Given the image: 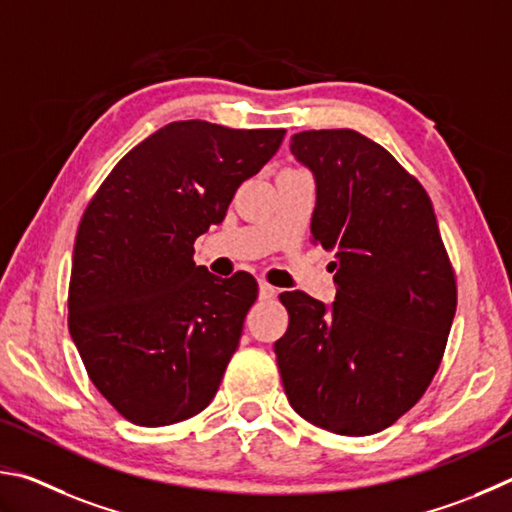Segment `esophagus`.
I'll return each instance as SVG.
<instances>
[{
  "label": "esophagus",
  "mask_w": 512,
  "mask_h": 512,
  "mask_svg": "<svg viewBox=\"0 0 512 512\" xmlns=\"http://www.w3.org/2000/svg\"><path fill=\"white\" fill-rule=\"evenodd\" d=\"M258 292H261V299H274L276 292H279V290H276L274 285H270L267 281H261V283H258Z\"/></svg>",
  "instance_id": "esophagus-1"
}]
</instances>
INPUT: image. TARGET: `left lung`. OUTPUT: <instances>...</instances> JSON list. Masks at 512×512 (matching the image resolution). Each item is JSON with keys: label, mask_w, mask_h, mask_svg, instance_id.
<instances>
[{"label": "left lung", "mask_w": 512, "mask_h": 512, "mask_svg": "<svg viewBox=\"0 0 512 512\" xmlns=\"http://www.w3.org/2000/svg\"><path fill=\"white\" fill-rule=\"evenodd\" d=\"M292 155L317 182L312 242L335 249L333 306L283 292L274 344L285 396L308 423L369 436L423 398L456 312V276L432 200L389 150L355 130H308Z\"/></svg>", "instance_id": "8db88e82"}]
</instances>
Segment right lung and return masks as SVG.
Wrapping results in <instances>:
<instances>
[{
  "label": "right lung",
  "instance_id": "right-lung-1",
  "mask_svg": "<svg viewBox=\"0 0 512 512\" xmlns=\"http://www.w3.org/2000/svg\"><path fill=\"white\" fill-rule=\"evenodd\" d=\"M283 137V128L168 123L89 200L71 261L69 333L89 380L130 423H179L218 391L258 283L206 272L193 242L224 220Z\"/></svg>",
  "mask_w": 512,
  "mask_h": 512
}]
</instances>
